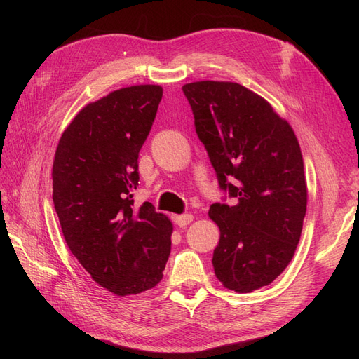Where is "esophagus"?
Here are the masks:
<instances>
[{"label": "esophagus", "mask_w": 359, "mask_h": 359, "mask_svg": "<svg viewBox=\"0 0 359 359\" xmlns=\"http://www.w3.org/2000/svg\"><path fill=\"white\" fill-rule=\"evenodd\" d=\"M173 222H175L180 227L187 226L193 222V215L191 214H181V215H173Z\"/></svg>", "instance_id": "34e87169"}]
</instances>
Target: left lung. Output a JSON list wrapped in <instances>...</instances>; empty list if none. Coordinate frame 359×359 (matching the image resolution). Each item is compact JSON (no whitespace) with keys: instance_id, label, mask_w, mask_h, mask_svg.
Instances as JSON below:
<instances>
[{"instance_id":"left-lung-1","label":"left lung","mask_w":359,"mask_h":359,"mask_svg":"<svg viewBox=\"0 0 359 359\" xmlns=\"http://www.w3.org/2000/svg\"><path fill=\"white\" fill-rule=\"evenodd\" d=\"M182 91L220 187L236 199L208 212L220 229L215 277L238 293L268 286L295 255L307 211L298 139L264 97L240 83L199 81Z\"/></svg>"}]
</instances>
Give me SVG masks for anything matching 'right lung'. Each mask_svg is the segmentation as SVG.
I'll list each match as a JSON object with an SVG mask.
<instances>
[{
  "instance_id": "right-lung-1",
  "label": "right lung",
  "mask_w": 359,
  "mask_h": 359,
  "mask_svg": "<svg viewBox=\"0 0 359 359\" xmlns=\"http://www.w3.org/2000/svg\"><path fill=\"white\" fill-rule=\"evenodd\" d=\"M160 85H133L88 103L58 142L52 199L70 252L97 285L137 295L163 278L173 226L135 206L137 157L161 100Z\"/></svg>"
}]
</instances>
